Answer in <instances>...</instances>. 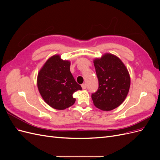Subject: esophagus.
<instances>
[{
	"mask_svg": "<svg viewBox=\"0 0 160 160\" xmlns=\"http://www.w3.org/2000/svg\"><path fill=\"white\" fill-rule=\"evenodd\" d=\"M81 87H82V89H85L87 88V85H86V83H83L81 85Z\"/></svg>",
	"mask_w": 160,
	"mask_h": 160,
	"instance_id": "obj_1",
	"label": "esophagus"
}]
</instances>
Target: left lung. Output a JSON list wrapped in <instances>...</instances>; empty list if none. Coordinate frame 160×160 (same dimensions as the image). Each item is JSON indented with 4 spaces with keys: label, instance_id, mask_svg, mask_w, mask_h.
Segmentation results:
<instances>
[{
    "label": "left lung",
    "instance_id": "8db88e82",
    "mask_svg": "<svg viewBox=\"0 0 160 160\" xmlns=\"http://www.w3.org/2000/svg\"><path fill=\"white\" fill-rule=\"evenodd\" d=\"M93 63L99 81L98 91L91 95L94 105L105 111L117 108L129 93L131 80L127 67L111 53L95 58Z\"/></svg>",
    "mask_w": 160,
    "mask_h": 160
}]
</instances>
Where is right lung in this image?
<instances>
[{
  "mask_svg": "<svg viewBox=\"0 0 160 160\" xmlns=\"http://www.w3.org/2000/svg\"><path fill=\"white\" fill-rule=\"evenodd\" d=\"M71 62L59 55L49 58L38 72L37 88L46 103L57 110H64L75 102L72 94L81 90L70 71Z\"/></svg>",
  "mask_w": 160,
  "mask_h": 160,
  "instance_id": "obj_1",
  "label": "right lung"
}]
</instances>
